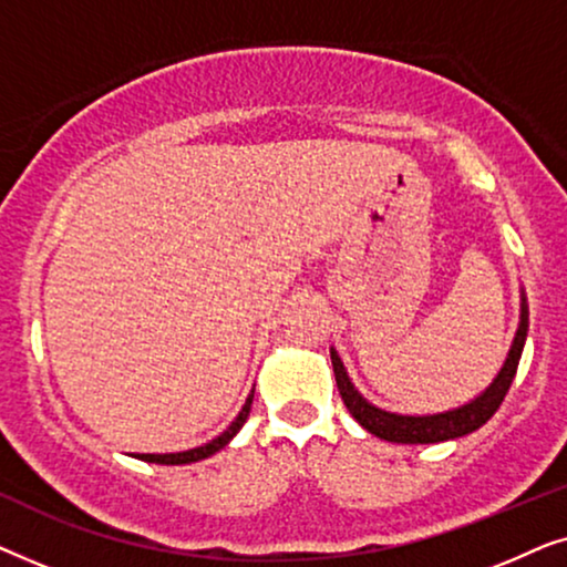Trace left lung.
<instances>
[{
    "label": "left lung",
    "mask_w": 567,
    "mask_h": 567,
    "mask_svg": "<svg viewBox=\"0 0 567 567\" xmlns=\"http://www.w3.org/2000/svg\"><path fill=\"white\" fill-rule=\"evenodd\" d=\"M526 332H529V307H526V293L522 289V315H518L514 343H511L506 361H503V367L498 374H495L493 382L487 384L475 400L464 402L460 408L444 410V413L431 415H402L377 408L374 402H369L359 390H355V384L351 382V377H348L336 348H330V359L332 371H336L338 392L346 402L348 413H351L369 433H374V436L384 441H394V444H439V441L467 436V433L477 431L480 425H485L495 415V410L501 408V402L506 398L508 386L516 377L518 361H522V351L526 343Z\"/></svg>",
    "instance_id": "left-lung-1"
}]
</instances>
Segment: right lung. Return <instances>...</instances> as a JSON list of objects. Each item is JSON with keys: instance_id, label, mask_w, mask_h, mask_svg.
<instances>
[{"instance_id": "obj_1", "label": "right lung", "mask_w": 567, "mask_h": 567, "mask_svg": "<svg viewBox=\"0 0 567 567\" xmlns=\"http://www.w3.org/2000/svg\"><path fill=\"white\" fill-rule=\"evenodd\" d=\"M252 394H255V390H250V394H247L243 410H239L235 421L229 423V429L224 431V433H219V436H216V439L208 441V444L196 446V449H188V452H173V454H134V456H136V460H142V462H154V464H190V462L206 460V456H212V454L219 452V449L227 446L229 441L237 436L239 429H243L245 421H247V415H250Z\"/></svg>"}]
</instances>
